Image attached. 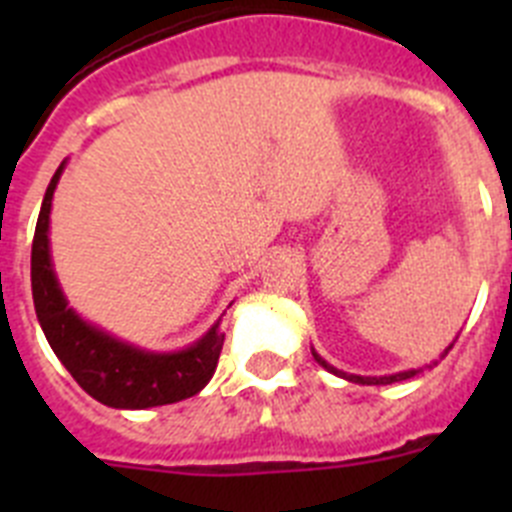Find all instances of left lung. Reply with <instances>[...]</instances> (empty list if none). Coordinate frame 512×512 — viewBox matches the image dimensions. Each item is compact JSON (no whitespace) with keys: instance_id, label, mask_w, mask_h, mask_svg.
<instances>
[{"instance_id":"obj_1","label":"left lung","mask_w":512,"mask_h":512,"mask_svg":"<svg viewBox=\"0 0 512 512\" xmlns=\"http://www.w3.org/2000/svg\"><path fill=\"white\" fill-rule=\"evenodd\" d=\"M451 346H454V341L449 343V346L443 348V354L438 356V359H433L431 364H425V366H418V369H405V372H395V374H384V377H361V374H348V372H343V369H336V366L333 364H328V361L323 359V356L318 354V351H315V348H312V359L318 361L320 366H323L325 372H330V374H336V377H341V379H346V382H356V384H392V382H402V379H410V377H415V374H420L423 372V369H431V366H436L438 361L443 359V356L449 354L451 351Z\"/></svg>"}]
</instances>
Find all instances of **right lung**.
Returning <instances> with one entry per match:
<instances>
[{"mask_svg": "<svg viewBox=\"0 0 512 512\" xmlns=\"http://www.w3.org/2000/svg\"><path fill=\"white\" fill-rule=\"evenodd\" d=\"M66 164L69 161L58 166L45 189L30 259L35 315L53 354L81 390L107 408L146 410L197 395L215 374L223 351V315L189 346L179 351H151L81 318L63 295L51 256V207Z\"/></svg>", "mask_w": 512, "mask_h": 512, "instance_id": "obj_1", "label": "right lung"}]
</instances>
